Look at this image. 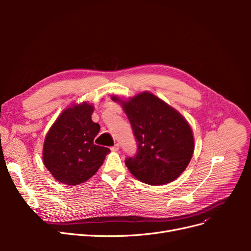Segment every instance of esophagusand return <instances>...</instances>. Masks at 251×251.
<instances>
[{"label":"esophagus","mask_w":251,"mask_h":251,"mask_svg":"<svg viewBox=\"0 0 251 251\" xmlns=\"http://www.w3.org/2000/svg\"><path fill=\"white\" fill-rule=\"evenodd\" d=\"M111 150H112L113 151H117L119 150V144H118V143H116L115 146H114V147H112V148H111Z\"/></svg>","instance_id":"obj_1"}]
</instances>
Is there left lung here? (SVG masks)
Returning <instances> with one entry per match:
<instances>
[{
  "instance_id": "obj_1",
  "label": "left lung",
  "mask_w": 251,
  "mask_h": 251,
  "mask_svg": "<svg viewBox=\"0 0 251 251\" xmlns=\"http://www.w3.org/2000/svg\"><path fill=\"white\" fill-rule=\"evenodd\" d=\"M120 103L138 142L137 154L126 165L135 178L150 185H163L176 180L185 171L195 150L193 130L187 120L170 104L149 91Z\"/></svg>"
}]
</instances>
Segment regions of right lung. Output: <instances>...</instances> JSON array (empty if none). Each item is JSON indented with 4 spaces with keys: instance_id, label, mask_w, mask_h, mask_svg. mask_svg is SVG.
I'll return each instance as SVG.
<instances>
[{
    "instance_id": "1",
    "label": "right lung",
    "mask_w": 251,
    "mask_h": 251,
    "mask_svg": "<svg viewBox=\"0 0 251 251\" xmlns=\"http://www.w3.org/2000/svg\"><path fill=\"white\" fill-rule=\"evenodd\" d=\"M94 105L83 101L65 109L51 126L43 146V162L56 181L78 185L96 174L110 149L96 146L100 126L91 118Z\"/></svg>"
}]
</instances>
